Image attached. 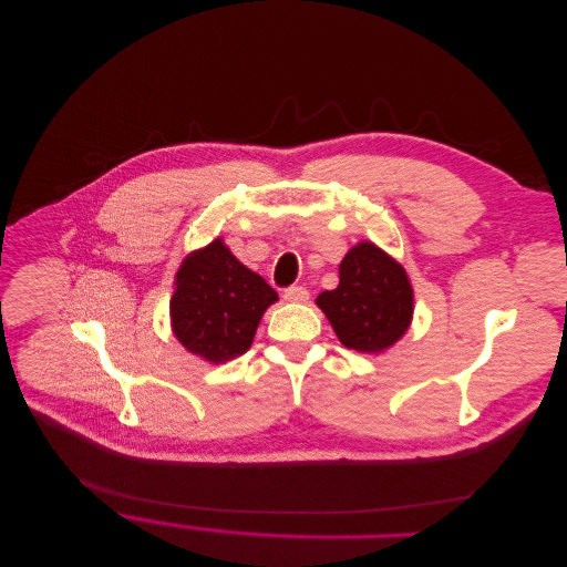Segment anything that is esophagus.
<instances>
[{
  "label": "esophagus",
  "mask_w": 567,
  "mask_h": 567,
  "mask_svg": "<svg viewBox=\"0 0 567 567\" xmlns=\"http://www.w3.org/2000/svg\"><path fill=\"white\" fill-rule=\"evenodd\" d=\"M310 297V292L303 286H290L284 290V299L290 303H306Z\"/></svg>",
  "instance_id": "34e87169"
}]
</instances>
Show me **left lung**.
<instances>
[{
	"instance_id": "1",
	"label": "left lung",
	"mask_w": 567,
	"mask_h": 567,
	"mask_svg": "<svg viewBox=\"0 0 567 567\" xmlns=\"http://www.w3.org/2000/svg\"><path fill=\"white\" fill-rule=\"evenodd\" d=\"M317 306L347 349L382 353L411 326L413 288L393 257L362 241L339 264V286L323 290Z\"/></svg>"
}]
</instances>
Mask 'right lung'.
<instances>
[{"label":"right lung","mask_w":567,"mask_h":567,"mask_svg":"<svg viewBox=\"0 0 567 567\" xmlns=\"http://www.w3.org/2000/svg\"><path fill=\"white\" fill-rule=\"evenodd\" d=\"M169 301L172 330L194 355L223 364L244 355L279 297L223 239L192 252L178 268Z\"/></svg>","instance_id":"obj_1"}]
</instances>
